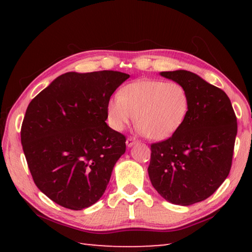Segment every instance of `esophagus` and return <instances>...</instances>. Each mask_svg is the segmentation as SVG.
<instances>
[{
  "label": "esophagus",
  "mask_w": 252,
  "mask_h": 252,
  "mask_svg": "<svg viewBox=\"0 0 252 252\" xmlns=\"http://www.w3.org/2000/svg\"><path fill=\"white\" fill-rule=\"evenodd\" d=\"M126 147L127 148H131L132 146H133V144L136 143V140L134 138H132V136H130V138L126 139Z\"/></svg>",
  "instance_id": "esophagus-1"
}]
</instances>
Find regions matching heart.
<instances>
[{
  "instance_id": "1",
  "label": "heart",
  "mask_w": 252,
  "mask_h": 252,
  "mask_svg": "<svg viewBox=\"0 0 252 252\" xmlns=\"http://www.w3.org/2000/svg\"><path fill=\"white\" fill-rule=\"evenodd\" d=\"M189 106V95L181 84L139 80L125 85L108 101L106 119L116 131H123L134 120L140 132L161 141L180 129Z\"/></svg>"
}]
</instances>
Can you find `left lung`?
<instances>
[{
  "instance_id": "left-lung-1",
  "label": "left lung",
  "mask_w": 252,
  "mask_h": 252,
  "mask_svg": "<svg viewBox=\"0 0 252 252\" xmlns=\"http://www.w3.org/2000/svg\"><path fill=\"white\" fill-rule=\"evenodd\" d=\"M160 74L186 89L190 106L176 133L151 144L149 177L162 198L190 206L210 197L228 177L237 118L228 95L195 73L177 70Z\"/></svg>"
}]
</instances>
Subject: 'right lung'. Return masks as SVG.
Segmentation results:
<instances>
[{
    "label": "right lung",
    "mask_w": 252,
    "mask_h": 252,
    "mask_svg": "<svg viewBox=\"0 0 252 252\" xmlns=\"http://www.w3.org/2000/svg\"><path fill=\"white\" fill-rule=\"evenodd\" d=\"M130 75L67 72L41 91L25 112L21 142L36 187L60 206L82 210L106 189L126 136L106 125V103Z\"/></svg>",
    "instance_id": "1"
}]
</instances>
